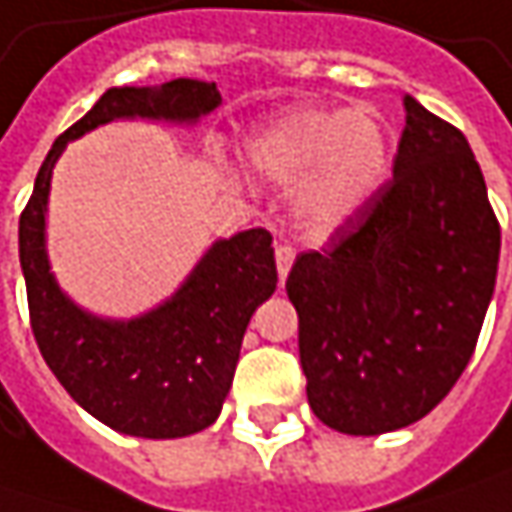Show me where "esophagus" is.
Here are the masks:
<instances>
[{
	"mask_svg": "<svg viewBox=\"0 0 512 512\" xmlns=\"http://www.w3.org/2000/svg\"><path fill=\"white\" fill-rule=\"evenodd\" d=\"M293 259H296V250L290 245H279L276 247V270H279V282L285 285L287 273H290V267H293Z\"/></svg>",
	"mask_w": 512,
	"mask_h": 512,
	"instance_id": "obj_1",
	"label": "esophagus"
}]
</instances>
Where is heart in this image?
I'll use <instances>...</instances> for the list:
<instances>
[{
	"label": "heart",
	"mask_w": 512,
	"mask_h": 512,
	"mask_svg": "<svg viewBox=\"0 0 512 512\" xmlns=\"http://www.w3.org/2000/svg\"><path fill=\"white\" fill-rule=\"evenodd\" d=\"M245 156L276 185L299 182L293 210L319 236L356 222L390 176L387 130L353 110H287L247 136Z\"/></svg>",
	"instance_id": "b5f03b06"
}]
</instances>
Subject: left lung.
<instances>
[{
    "mask_svg": "<svg viewBox=\"0 0 512 512\" xmlns=\"http://www.w3.org/2000/svg\"><path fill=\"white\" fill-rule=\"evenodd\" d=\"M499 247L502 230L464 133L404 96L382 196L322 250L299 253L287 276L319 422L379 436L442 402L479 342Z\"/></svg>",
    "mask_w": 512,
    "mask_h": 512,
    "instance_id": "left-lung-1",
    "label": "left lung"
}]
</instances>
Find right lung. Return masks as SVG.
I'll return each mask as SVG.
<instances>
[{"label": "right lung", "mask_w": 512, "mask_h": 512, "mask_svg": "<svg viewBox=\"0 0 512 512\" xmlns=\"http://www.w3.org/2000/svg\"><path fill=\"white\" fill-rule=\"evenodd\" d=\"M219 105L216 82L199 79L105 90L53 142L19 216V262L36 344L70 399L125 436L182 439L219 419L247 322L279 282L273 236L253 227L213 242L182 287L142 316H93L50 273L45 230L53 168L68 142L99 125L116 119L196 125Z\"/></svg>", "instance_id": "obj_1"}]
</instances>
